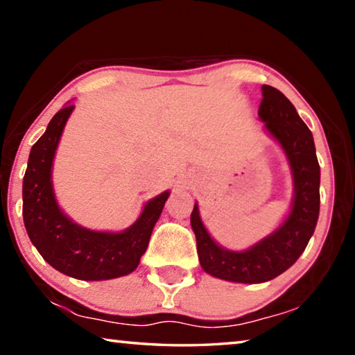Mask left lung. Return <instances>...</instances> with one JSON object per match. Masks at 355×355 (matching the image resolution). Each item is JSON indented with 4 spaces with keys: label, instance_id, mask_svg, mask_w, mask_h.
<instances>
[{
    "label": "left lung",
    "instance_id": "8db88e82",
    "mask_svg": "<svg viewBox=\"0 0 355 355\" xmlns=\"http://www.w3.org/2000/svg\"><path fill=\"white\" fill-rule=\"evenodd\" d=\"M261 91L258 116L280 142L291 166L294 180L291 213L279 230L244 252L222 249L208 235L197 205L191 213L203 271L239 284H261L285 272L307 248L320 216V164L311 131L284 94L266 84H263Z\"/></svg>",
    "mask_w": 355,
    "mask_h": 355
}]
</instances>
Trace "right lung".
<instances>
[{"label": "right lung", "mask_w": 355, "mask_h": 355, "mask_svg": "<svg viewBox=\"0 0 355 355\" xmlns=\"http://www.w3.org/2000/svg\"><path fill=\"white\" fill-rule=\"evenodd\" d=\"M73 105L62 107L29 153L23 178V220L31 243L59 272L80 280H107L133 272L146 252L169 191L150 200L133 225L120 233L76 225L59 209L51 166Z\"/></svg>", "instance_id": "add662e5"}]
</instances>
